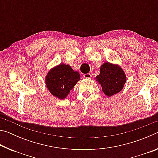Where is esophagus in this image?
I'll return each instance as SVG.
<instances>
[{
  "mask_svg": "<svg viewBox=\"0 0 158 158\" xmlns=\"http://www.w3.org/2000/svg\"><path fill=\"white\" fill-rule=\"evenodd\" d=\"M84 77L85 79H90L92 77V75L90 73H87V74H84Z\"/></svg>",
  "mask_w": 158,
  "mask_h": 158,
  "instance_id": "esophagus-1",
  "label": "esophagus"
}]
</instances>
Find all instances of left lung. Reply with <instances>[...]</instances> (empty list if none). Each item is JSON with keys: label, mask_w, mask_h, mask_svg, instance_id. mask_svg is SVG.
<instances>
[{"label": "left lung", "mask_w": 158, "mask_h": 158, "mask_svg": "<svg viewBox=\"0 0 158 158\" xmlns=\"http://www.w3.org/2000/svg\"><path fill=\"white\" fill-rule=\"evenodd\" d=\"M96 78L104 93L109 97L121 91L126 81L123 70L118 65L108 62L100 67V73Z\"/></svg>", "instance_id": "1"}]
</instances>
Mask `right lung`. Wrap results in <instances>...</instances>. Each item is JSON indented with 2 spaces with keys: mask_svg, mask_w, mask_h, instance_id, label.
I'll return each instance as SVG.
<instances>
[{
  "mask_svg": "<svg viewBox=\"0 0 158 158\" xmlns=\"http://www.w3.org/2000/svg\"><path fill=\"white\" fill-rule=\"evenodd\" d=\"M80 80V74L65 64H60L51 69L46 77V85L52 94L59 99H65Z\"/></svg>",
  "mask_w": 158,
  "mask_h": 158,
  "instance_id": "obj_1",
  "label": "right lung"
}]
</instances>
